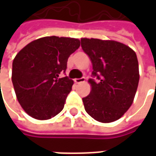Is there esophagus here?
Instances as JSON below:
<instances>
[{"label": "esophagus", "mask_w": 156, "mask_h": 156, "mask_svg": "<svg viewBox=\"0 0 156 156\" xmlns=\"http://www.w3.org/2000/svg\"><path fill=\"white\" fill-rule=\"evenodd\" d=\"M85 81V78H75L74 82L76 83H83V82Z\"/></svg>", "instance_id": "esophagus-1"}]
</instances>
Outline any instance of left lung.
Wrapping results in <instances>:
<instances>
[{"mask_svg":"<svg viewBox=\"0 0 156 156\" xmlns=\"http://www.w3.org/2000/svg\"><path fill=\"white\" fill-rule=\"evenodd\" d=\"M81 47L94 69L88 80L92 90L83 98L85 110L98 122L117 120L134 101L140 79L137 56L115 41L82 38Z\"/></svg>","mask_w":156,"mask_h":156,"instance_id":"1","label":"left lung"}]
</instances>
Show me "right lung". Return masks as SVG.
I'll list each match as a JSON object with an SVG mask.
<instances>
[{
  "label": "right lung",
  "instance_id": "1",
  "mask_svg": "<svg viewBox=\"0 0 156 156\" xmlns=\"http://www.w3.org/2000/svg\"><path fill=\"white\" fill-rule=\"evenodd\" d=\"M80 46L78 39L45 37L30 42L12 62V80L22 108L31 117L44 120L62 110L73 81L65 73L69 56Z\"/></svg>",
  "mask_w": 156,
  "mask_h": 156
}]
</instances>
